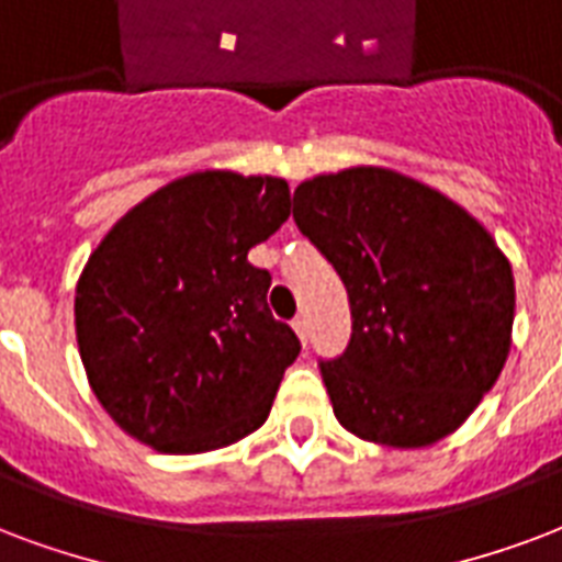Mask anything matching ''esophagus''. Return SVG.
I'll return each instance as SVG.
<instances>
[{
    "label": "esophagus",
    "mask_w": 562,
    "mask_h": 562,
    "mask_svg": "<svg viewBox=\"0 0 562 562\" xmlns=\"http://www.w3.org/2000/svg\"><path fill=\"white\" fill-rule=\"evenodd\" d=\"M293 328H296V335L302 337V344H305V340H307V319H305V314H299L296 319H293Z\"/></svg>",
    "instance_id": "esophagus-1"
}]
</instances>
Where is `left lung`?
Segmentation results:
<instances>
[{
  "label": "left lung",
  "instance_id": "left-lung-1",
  "mask_svg": "<svg viewBox=\"0 0 562 562\" xmlns=\"http://www.w3.org/2000/svg\"><path fill=\"white\" fill-rule=\"evenodd\" d=\"M293 218L349 293L352 337L319 361L344 429L387 447L436 445L504 370L516 284L486 227L391 168L299 183Z\"/></svg>",
  "mask_w": 562,
  "mask_h": 562
}]
</instances>
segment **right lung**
<instances>
[{
	"mask_svg": "<svg viewBox=\"0 0 562 562\" xmlns=\"http://www.w3.org/2000/svg\"><path fill=\"white\" fill-rule=\"evenodd\" d=\"M290 216L281 177L195 171L156 189L88 257L76 344L126 436L204 453L263 426L299 337L272 316L248 251Z\"/></svg>",
	"mask_w": 562,
	"mask_h": 562,
	"instance_id": "1",
	"label": "right lung"
}]
</instances>
